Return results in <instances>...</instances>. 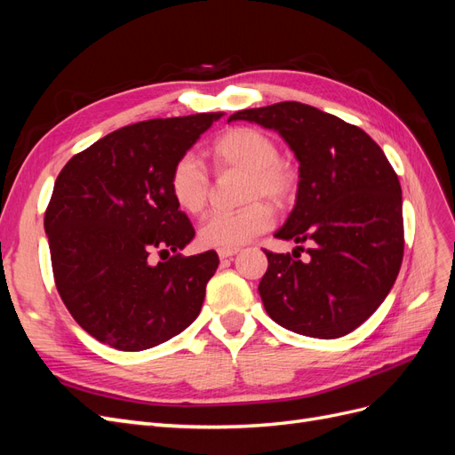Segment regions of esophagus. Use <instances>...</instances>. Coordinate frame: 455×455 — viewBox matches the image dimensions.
<instances>
[{
    "label": "esophagus",
    "mask_w": 455,
    "mask_h": 455,
    "mask_svg": "<svg viewBox=\"0 0 455 455\" xmlns=\"http://www.w3.org/2000/svg\"><path fill=\"white\" fill-rule=\"evenodd\" d=\"M239 251L237 249H229V251H218V256L220 259H228V258H233Z\"/></svg>",
    "instance_id": "34e87169"
}]
</instances>
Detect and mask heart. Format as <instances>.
<instances>
[{
	"label": "heart",
	"mask_w": 455,
	"mask_h": 455,
	"mask_svg": "<svg viewBox=\"0 0 455 455\" xmlns=\"http://www.w3.org/2000/svg\"><path fill=\"white\" fill-rule=\"evenodd\" d=\"M211 161L218 171H243L244 209L237 212H216L199 228V243L209 249H239L254 241L273 226V204H286L296 191V172L281 161V149L269 134L252 127H233L211 144ZM169 189L176 206L186 214L197 216L204 211L211 194V178L196 156H184L174 163ZM253 203L251 204L250 201Z\"/></svg>",
	"instance_id": "heart-1"
}]
</instances>
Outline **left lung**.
<instances>
[{
    "label": "left lung",
    "instance_id": "obj_1",
    "mask_svg": "<svg viewBox=\"0 0 455 455\" xmlns=\"http://www.w3.org/2000/svg\"><path fill=\"white\" fill-rule=\"evenodd\" d=\"M237 119L277 131L299 161L296 204L275 237L309 243L311 259L266 251L258 292L267 315L309 338L353 332L387 298L403 264L396 172L363 129L313 106L279 102L228 121Z\"/></svg>",
    "mask_w": 455,
    "mask_h": 455
}]
</instances>
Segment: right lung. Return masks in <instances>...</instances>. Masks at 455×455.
I'll return each mask as SVG.
<instances>
[{
    "label": "right lung",
    "mask_w": 455,
    "mask_h": 455,
    "mask_svg": "<svg viewBox=\"0 0 455 455\" xmlns=\"http://www.w3.org/2000/svg\"><path fill=\"white\" fill-rule=\"evenodd\" d=\"M224 114L149 119L117 129L64 164L45 212L54 283L76 323L119 351H142L197 319L214 251L196 237L169 176ZM173 252L157 265L153 254Z\"/></svg>",
    "instance_id": "right-lung-1"
}]
</instances>
